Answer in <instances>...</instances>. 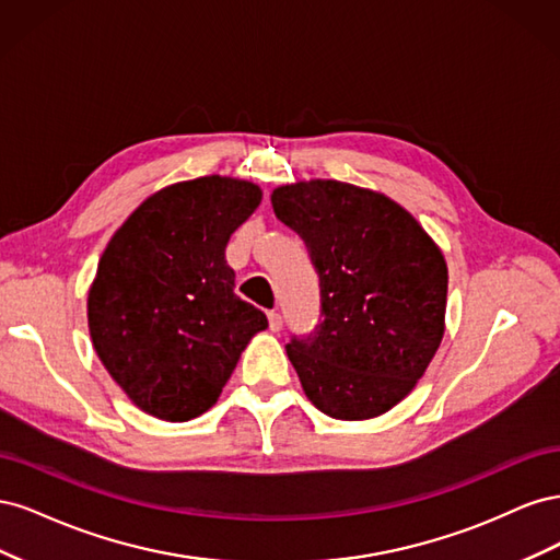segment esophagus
Listing matches in <instances>:
<instances>
[{"instance_id": "obj_1", "label": "esophagus", "mask_w": 560, "mask_h": 560, "mask_svg": "<svg viewBox=\"0 0 560 560\" xmlns=\"http://www.w3.org/2000/svg\"><path fill=\"white\" fill-rule=\"evenodd\" d=\"M268 327H270V331H280L282 329V315L280 313H268Z\"/></svg>"}]
</instances>
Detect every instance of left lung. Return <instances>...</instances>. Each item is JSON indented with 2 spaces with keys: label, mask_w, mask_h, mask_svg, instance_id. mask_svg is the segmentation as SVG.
<instances>
[{
  "label": "left lung",
  "mask_w": 560,
  "mask_h": 560,
  "mask_svg": "<svg viewBox=\"0 0 560 560\" xmlns=\"http://www.w3.org/2000/svg\"><path fill=\"white\" fill-rule=\"evenodd\" d=\"M270 202L319 276L322 319L287 343L303 393L338 420L383 416L416 387L444 338L442 249L399 202L354 184H284Z\"/></svg>",
  "instance_id": "8db88e82"
}]
</instances>
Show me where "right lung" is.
Masks as SVG:
<instances>
[{
    "instance_id": "right-lung-1",
    "label": "right lung",
    "mask_w": 560,
    "mask_h": 560,
    "mask_svg": "<svg viewBox=\"0 0 560 560\" xmlns=\"http://www.w3.org/2000/svg\"><path fill=\"white\" fill-rule=\"evenodd\" d=\"M247 179L208 175L151 194L118 226L89 290L100 362L144 413L184 422L222 395L241 352L268 327L235 294L231 233L259 208Z\"/></svg>"
}]
</instances>
